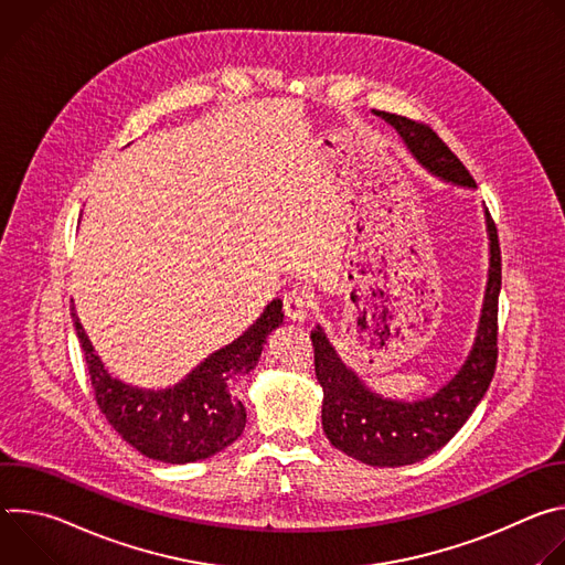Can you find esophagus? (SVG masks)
<instances>
[{"mask_svg": "<svg viewBox=\"0 0 565 565\" xmlns=\"http://www.w3.org/2000/svg\"><path fill=\"white\" fill-rule=\"evenodd\" d=\"M284 312L288 319L292 321H306L308 312H310V301L303 292L299 290H290L284 295Z\"/></svg>", "mask_w": 565, "mask_h": 565, "instance_id": "obj_1", "label": "esophagus"}]
</instances>
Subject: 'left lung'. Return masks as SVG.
Listing matches in <instances>:
<instances>
[{"label": "left lung", "mask_w": 565, "mask_h": 565, "mask_svg": "<svg viewBox=\"0 0 565 565\" xmlns=\"http://www.w3.org/2000/svg\"><path fill=\"white\" fill-rule=\"evenodd\" d=\"M405 142L409 153L438 181L476 190L473 179L454 151L434 129L377 111ZM486 227L490 238V268L482 308L471 349L456 371L436 393L418 399H395L375 393L331 344L321 327L310 333L315 347V373L324 391L321 399V427L333 447L371 467L414 465L445 447L488 393L497 369V315L501 292V248L494 221L486 207Z\"/></svg>", "instance_id": "1"}]
</instances>
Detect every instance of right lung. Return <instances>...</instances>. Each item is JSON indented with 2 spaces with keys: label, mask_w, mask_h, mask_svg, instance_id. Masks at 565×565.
Instances as JSON below:
<instances>
[{
  "label": "right lung",
  "mask_w": 565,
  "mask_h": 565,
  "mask_svg": "<svg viewBox=\"0 0 565 565\" xmlns=\"http://www.w3.org/2000/svg\"><path fill=\"white\" fill-rule=\"evenodd\" d=\"M71 317L98 407L109 425L142 456L170 465L210 458L244 434L246 407L232 397L230 384L257 366L268 335L284 324L281 299H273L255 324L210 353L181 382L168 388H142L107 371L73 303Z\"/></svg>",
  "instance_id": "obj_1"
}]
</instances>
